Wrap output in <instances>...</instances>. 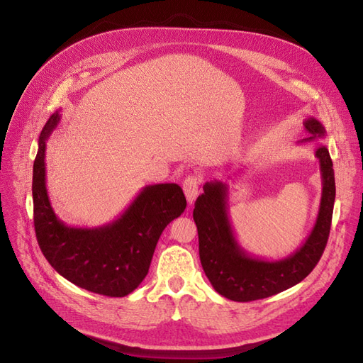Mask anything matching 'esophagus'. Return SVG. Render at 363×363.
<instances>
[{
    "label": "esophagus",
    "mask_w": 363,
    "mask_h": 363,
    "mask_svg": "<svg viewBox=\"0 0 363 363\" xmlns=\"http://www.w3.org/2000/svg\"><path fill=\"white\" fill-rule=\"evenodd\" d=\"M182 188H184V193H185V197L188 200L189 204H193L196 201V199L199 197L200 194V179L197 177H188L185 178L184 184H182Z\"/></svg>",
    "instance_id": "esophagus-1"
}]
</instances>
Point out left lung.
<instances>
[{"mask_svg":"<svg viewBox=\"0 0 363 363\" xmlns=\"http://www.w3.org/2000/svg\"><path fill=\"white\" fill-rule=\"evenodd\" d=\"M311 137L300 143L323 138L325 129L315 118L304 121ZM315 156L320 163L322 196L315 226L306 241L291 256L281 260L253 257L237 242L228 216V185L206 182L199 196L193 218L199 231V252L206 277L213 289L234 301L271 297L306 278L319 262L330 237L335 200V179L330 151L318 145Z\"/></svg>","mask_w":363,"mask_h":363,"instance_id":"1","label":"left lung"}]
</instances>
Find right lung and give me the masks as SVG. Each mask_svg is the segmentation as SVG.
Here are the masks:
<instances>
[{
	"label": "right lung",
	"instance_id": "add662e5",
	"mask_svg": "<svg viewBox=\"0 0 363 363\" xmlns=\"http://www.w3.org/2000/svg\"><path fill=\"white\" fill-rule=\"evenodd\" d=\"M60 122L55 111L45 123L33 162V223L40 249L52 268L78 287L125 297L148 274L164 228L185 211L178 184L147 185L126 211L99 228H73L55 216L45 186V145Z\"/></svg>",
	"mask_w": 363,
	"mask_h": 363
}]
</instances>
